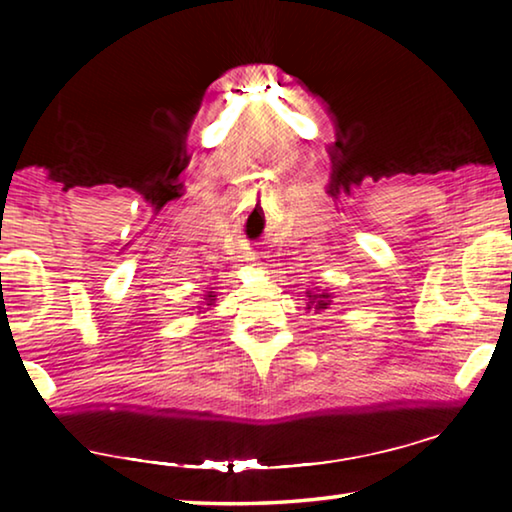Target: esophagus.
Here are the masks:
<instances>
[{
	"label": "esophagus",
	"instance_id": "34e87169",
	"mask_svg": "<svg viewBox=\"0 0 512 512\" xmlns=\"http://www.w3.org/2000/svg\"><path fill=\"white\" fill-rule=\"evenodd\" d=\"M248 262H253L255 266H266V255H262V253H248Z\"/></svg>",
	"mask_w": 512,
	"mask_h": 512
}]
</instances>
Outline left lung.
<instances>
[{
	"label": "left lung",
	"instance_id": "obj_1",
	"mask_svg": "<svg viewBox=\"0 0 512 512\" xmlns=\"http://www.w3.org/2000/svg\"><path fill=\"white\" fill-rule=\"evenodd\" d=\"M307 298H309L307 309H314V311H323L332 305V296H329L327 291H318V293L307 291Z\"/></svg>",
	"mask_w": 512,
	"mask_h": 512
}]
</instances>
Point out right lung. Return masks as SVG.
Instances as JSON below:
<instances>
[{
	"label": "right lung",
	"mask_w": 512,
	"mask_h": 512,
	"mask_svg": "<svg viewBox=\"0 0 512 512\" xmlns=\"http://www.w3.org/2000/svg\"><path fill=\"white\" fill-rule=\"evenodd\" d=\"M214 300H216V296H214V291H207V296H205V305H207V307H210Z\"/></svg>",
	"instance_id": "right-lung-1"
}]
</instances>
